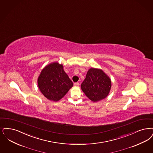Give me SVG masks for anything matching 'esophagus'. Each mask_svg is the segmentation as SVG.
<instances>
[{
	"label": "esophagus",
	"instance_id": "esophagus-1",
	"mask_svg": "<svg viewBox=\"0 0 153 153\" xmlns=\"http://www.w3.org/2000/svg\"><path fill=\"white\" fill-rule=\"evenodd\" d=\"M74 85L77 86H79V82H75V83H74Z\"/></svg>",
	"mask_w": 153,
	"mask_h": 153
}]
</instances>
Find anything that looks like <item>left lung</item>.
<instances>
[{
    "mask_svg": "<svg viewBox=\"0 0 153 153\" xmlns=\"http://www.w3.org/2000/svg\"><path fill=\"white\" fill-rule=\"evenodd\" d=\"M82 91L93 102L106 98L110 92V78L99 69L91 68L81 85Z\"/></svg>",
    "mask_w": 153,
    "mask_h": 153,
    "instance_id": "1",
    "label": "left lung"
}]
</instances>
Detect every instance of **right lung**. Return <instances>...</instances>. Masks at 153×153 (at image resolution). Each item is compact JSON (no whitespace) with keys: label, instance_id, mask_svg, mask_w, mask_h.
<instances>
[{"label":"right lung","instance_id":"1","mask_svg":"<svg viewBox=\"0 0 153 153\" xmlns=\"http://www.w3.org/2000/svg\"><path fill=\"white\" fill-rule=\"evenodd\" d=\"M38 86L43 95L49 100L57 101L62 98L73 86L69 78L58 62H53L42 70L38 78Z\"/></svg>","mask_w":153,"mask_h":153}]
</instances>
